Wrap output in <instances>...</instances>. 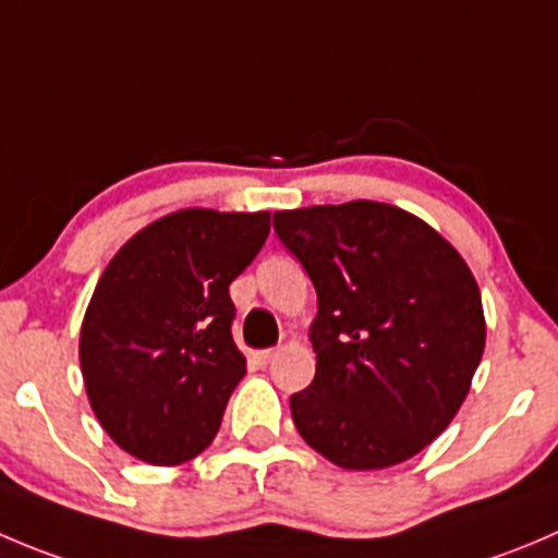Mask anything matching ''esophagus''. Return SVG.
I'll list each match as a JSON object with an SVG mask.
<instances>
[{
    "instance_id": "1",
    "label": "esophagus",
    "mask_w": 558,
    "mask_h": 558,
    "mask_svg": "<svg viewBox=\"0 0 558 558\" xmlns=\"http://www.w3.org/2000/svg\"><path fill=\"white\" fill-rule=\"evenodd\" d=\"M278 356V349H264V351H256V362L258 365H269V362Z\"/></svg>"
}]
</instances>
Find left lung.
<instances>
[{
	"mask_svg": "<svg viewBox=\"0 0 558 558\" xmlns=\"http://www.w3.org/2000/svg\"><path fill=\"white\" fill-rule=\"evenodd\" d=\"M316 286V376L291 395L302 439L335 466L387 469L461 409L485 349L477 280L428 223L378 202L272 215Z\"/></svg>",
	"mask_w": 558,
	"mask_h": 558,
	"instance_id": "1",
	"label": "left lung"
}]
</instances>
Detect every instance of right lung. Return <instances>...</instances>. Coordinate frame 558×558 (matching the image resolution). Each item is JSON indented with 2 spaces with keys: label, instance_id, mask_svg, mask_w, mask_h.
Masks as SVG:
<instances>
[{
  "label": "right lung",
  "instance_id": "1",
  "mask_svg": "<svg viewBox=\"0 0 558 558\" xmlns=\"http://www.w3.org/2000/svg\"><path fill=\"white\" fill-rule=\"evenodd\" d=\"M267 213L182 209L119 247L81 324L95 416L124 452L177 466L207 450L245 376L229 286L262 251Z\"/></svg>",
  "mask_w": 558,
  "mask_h": 558
}]
</instances>
